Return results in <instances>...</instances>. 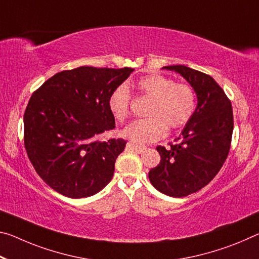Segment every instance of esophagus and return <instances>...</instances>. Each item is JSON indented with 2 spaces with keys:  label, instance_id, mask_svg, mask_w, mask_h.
<instances>
[{
  "label": "esophagus",
  "instance_id": "34e87169",
  "mask_svg": "<svg viewBox=\"0 0 259 259\" xmlns=\"http://www.w3.org/2000/svg\"><path fill=\"white\" fill-rule=\"evenodd\" d=\"M126 149L137 152V153H143V152L146 150V147L136 145V144H134V143H128V144H126Z\"/></svg>",
  "mask_w": 259,
  "mask_h": 259
}]
</instances>
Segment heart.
<instances>
[{
	"instance_id": "b5f03b06",
	"label": "heart",
	"mask_w": 259,
	"mask_h": 259,
	"mask_svg": "<svg viewBox=\"0 0 259 259\" xmlns=\"http://www.w3.org/2000/svg\"><path fill=\"white\" fill-rule=\"evenodd\" d=\"M139 94L151 99L146 115L149 117L129 124L122 135L136 144H151L165 136L167 128L180 129L194 117L197 94L189 83H175L173 78L150 75L137 80ZM131 97L125 86H117L108 98V109L118 122H124L130 114Z\"/></svg>"
}]
</instances>
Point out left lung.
<instances>
[{
    "instance_id": "obj_1",
    "label": "left lung",
    "mask_w": 259,
    "mask_h": 259,
    "mask_svg": "<svg viewBox=\"0 0 259 259\" xmlns=\"http://www.w3.org/2000/svg\"><path fill=\"white\" fill-rule=\"evenodd\" d=\"M183 76L195 89L198 104L176 144L158 146L161 160L152 168L153 187L170 197L200 190L219 173L231 150L234 128L231 100L211 76L186 65L163 67Z\"/></svg>"
}]
</instances>
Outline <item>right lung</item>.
<instances>
[{
    "label": "right lung",
    "instance_id": "add662e5",
    "mask_svg": "<svg viewBox=\"0 0 259 259\" xmlns=\"http://www.w3.org/2000/svg\"><path fill=\"white\" fill-rule=\"evenodd\" d=\"M131 68L79 67L64 70L35 90L24 113V145L49 187L70 198L90 197L113 178L126 142L99 136L115 128L108 98Z\"/></svg>",
    "mask_w": 259,
    "mask_h": 259
}]
</instances>
